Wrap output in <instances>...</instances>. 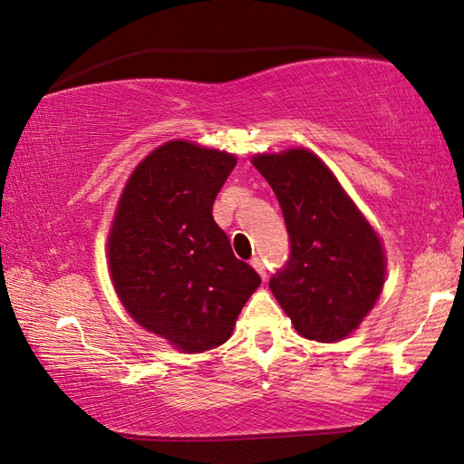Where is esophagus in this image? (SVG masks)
I'll return each instance as SVG.
<instances>
[{
	"mask_svg": "<svg viewBox=\"0 0 464 464\" xmlns=\"http://www.w3.org/2000/svg\"><path fill=\"white\" fill-rule=\"evenodd\" d=\"M251 266L256 267V271H257V274H259L263 279H266V276H267V274H266V263H263L261 257H253V259H251Z\"/></svg>",
	"mask_w": 464,
	"mask_h": 464,
	"instance_id": "esophagus-1",
	"label": "esophagus"
}]
</instances>
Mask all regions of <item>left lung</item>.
Instances as JSON below:
<instances>
[{
    "label": "left lung",
    "instance_id": "obj_1",
    "mask_svg": "<svg viewBox=\"0 0 464 464\" xmlns=\"http://www.w3.org/2000/svg\"><path fill=\"white\" fill-rule=\"evenodd\" d=\"M253 165L274 188L289 235V257L269 279L271 292L304 338H346L382 292L378 235L310 150L259 154Z\"/></svg>",
    "mask_w": 464,
    "mask_h": 464
}]
</instances>
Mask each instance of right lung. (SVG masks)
Here are the masks:
<instances>
[{"label": "right lung", "mask_w": 464, "mask_h": 464, "mask_svg": "<svg viewBox=\"0 0 464 464\" xmlns=\"http://www.w3.org/2000/svg\"><path fill=\"white\" fill-rule=\"evenodd\" d=\"M235 165L233 154L193 142L162 144L126 183L108 237V263L126 312L183 352L229 340L261 284L213 219V203Z\"/></svg>", "instance_id": "1"}]
</instances>
